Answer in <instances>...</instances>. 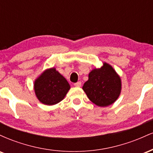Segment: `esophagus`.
I'll list each match as a JSON object with an SVG mask.
<instances>
[{"mask_svg":"<svg viewBox=\"0 0 153 153\" xmlns=\"http://www.w3.org/2000/svg\"><path fill=\"white\" fill-rule=\"evenodd\" d=\"M74 85H75V87H80V86H81V82L78 81V82H75Z\"/></svg>","mask_w":153,"mask_h":153,"instance_id":"1","label":"esophagus"}]
</instances>
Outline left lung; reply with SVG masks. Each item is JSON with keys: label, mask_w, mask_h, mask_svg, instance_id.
I'll return each mask as SVG.
<instances>
[{"label": "left lung", "mask_w": 153, "mask_h": 153, "mask_svg": "<svg viewBox=\"0 0 153 153\" xmlns=\"http://www.w3.org/2000/svg\"><path fill=\"white\" fill-rule=\"evenodd\" d=\"M122 82L119 76L110 65L103 63L99 69L89 73L88 80L82 89L88 99L99 106H107L114 103L120 95Z\"/></svg>", "instance_id": "obj_1"}]
</instances>
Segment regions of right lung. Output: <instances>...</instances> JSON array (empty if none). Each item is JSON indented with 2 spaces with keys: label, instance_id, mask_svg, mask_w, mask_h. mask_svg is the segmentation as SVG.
I'll return each mask as SVG.
<instances>
[{
  "label": "right lung",
  "instance_id": "right-lung-1",
  "mask_svg": "<svg viewBox=\"0 0 153 153\" xmlns=\"http://www.w3.org/2000/svg\"><path fill=\"white\" fill-rule=\"evenodd\" d=\"M70 88L66 79L55 68L45 71L34 82V91L39 101L49 106L60 102Z\"/></svg>",
  "mask_w": 153,
  "mask_h": 153
}]
</instances>
